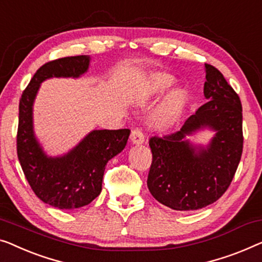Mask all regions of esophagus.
Listing matches in <instances>:
<instances>
[{"label":"esophagus","mask_w":262,"mask_h":262,"mask_svg":"<svg viewBox=\"0 0 262 262\" xmlns=\"http://www.w3.org/2000/svg\"><path fill=\"white\" fill-rule=\"evenodd\" d=\"M131 142L135 144V145H140V144L144 143V135L143 132L138 130V128H135V130L131 131V136H130Z\"/></svg>","instance_id":"obj_1"}]
</instances>
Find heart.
I'll list each match as a JSON object with an SVG mask.
<instances>
[{
	"instance_id": "obj_1",
	"label": "heart",
	"mask_w": 262,
	"mask_h": 262,
	"mask_svg": "<svg viewBox=\"0 0 262 262\" xmlns=\"http://www.w3.org/2000/svg\"><path fill=\"white\" fill-rule=\"evenodd\" d=\"M176 84V79L168 73H155L143 82L139 92V103H146L155 99ZM184 101V92L182 90L173 91L164 98L154 113V122L159 126H166L176 118Z\"/></svg>"
}]
</instances>
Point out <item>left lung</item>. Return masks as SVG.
Listing matches in <instances>:
<instances>
[{
    "label": "left lung",
    "mask_w": 262,
    "mask_h": 262,
    "mask_svg": "<svg viewBox=\"0 0 262 262\" xmlns=\"http://www.w3.org/2000/svg\"><path fill=\"white\" fill-rule=\"evenodd\" d=\"M204 71L207 103L178 131L149 140L152 164L147 188L173 210H197L217 201L230 185L242 155L240 98L217 68L206 63ZM204 129L214 132L207 146L187 139Z\"/></svg>",
    "instance_id": "1"
}]
</instances>
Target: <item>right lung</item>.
Returning <instances> with one entry per match:
<instances>
[{
	"label": "right lung",
	"instance_id": "1",
	"mask_svg": "<svg viewBox=\"0 0 262 262\" xmlns=\"http://www.w3.org/2000/svg\"><path fill=\"white\" fill-rule=\"evenodd\" d=\"M91 56H68L41 66L18 105L17 157L35 195L59 209H77L99 196L105 166L122 152L130 130H93L63 155L49 156L34 131L33 107L40 86L52 78L78 79L90 68Z\"/></svg>",
	"mask_w": 262,
	"mask_h": 262
}]
</instances>
